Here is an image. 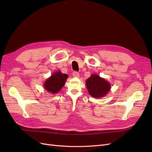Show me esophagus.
<instances>
[{
  "instance_id": "esophagus-1",
  "label": "esophagus",
  "mask_w": 152,
  "mask_h": 152,
  "mask_svg": "<svg viewBox=\"0 0 152 152\" xmlns=\"http://www.w3.org/2000/svg\"><path fill=\"white\" fill-rule=\"evenodd\" d=\"M72 75H73V77H79V72H73Z\"/></svg>"
}]
</instances>
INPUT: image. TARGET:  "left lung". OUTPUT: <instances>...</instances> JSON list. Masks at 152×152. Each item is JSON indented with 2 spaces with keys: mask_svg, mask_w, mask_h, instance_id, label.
Listing matches in <instances>:
<instances>
[{
  "mask_svg": "<svg viewBox=\"0 0 152 152\" xmlns=\"http://www.w3.org/2000/svg\"><path fill=\"white\" fill-rule=\"evenodd\" d=\"M86 86L89 93L94 98L103 97L110 89L108 82L97 75H92L87 79Z\"/></svg>",
  "mask_w": 152,
  "mask_h": 152,
  "instance_id": "left-lung-1",
  "label": "left lung"
}]
</instances>
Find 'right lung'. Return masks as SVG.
<instances>
[{
    "label": "right lung",
    "mask_w": 152,
    "mask_h": 152,
    "mask_svg": "<svg viewBox=\"0 0 152 152\" xmlns=\"http://www.w3.org/2000/svg\"><path fill=\"white\" fill-rule=\"evenodd\" d=\"M67 78L68 75L61 73L60 71L54 73L45 81V89L51 93H57L65 85Z\"/></svg>",
    "instance_id": "right-lung-1"
}]
</instances>
